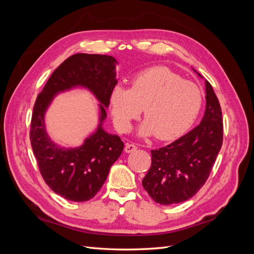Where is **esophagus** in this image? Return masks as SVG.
<instances>
[{"mask_svg": "<svg viewBox=\"0 0 254 254\" xmlns=\"http://www.w3.org/2000/svg\"><path fill=\"white\" fill-rule=\"evenodd\" d=\"M136 146L134 145V144H130V143H127L126 144V146H125V152H127V153H130V152H133V151H135L136 150Z\"/></svg>", "mask_w": 254, "mask_h": 254, "instance_id": "obj_1", "label": "esophagus"}]
</instances>
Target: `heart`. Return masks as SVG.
<instances>
[{
    "label": "heart",
    "mask_w": 254,
    "mask_h": 254,
    "mask_svg": "<svg viewBox=\"0 0 254 254\" xmlns=\"http://www.w3.org/2000/svg\"><path fill=\"white\" fill-rule=\"evenodd\" d=\"M110 106L119 131L127 132L144 108L146 120L137 133H155L158 140H172L196 120L202 106V92L168 67L152 66L134 76L131 88L115 86L110 93Z\"/></svg>",
    "instance_id": "1"
}]
</instances>
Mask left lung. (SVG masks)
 I'll use <instances>...</instances> for the list:
<instances>
[{
  "instance_id": "obj_1",
  "label": "left lung",
  "mask_w": 254,
  "mask_h": 254,
  "mask_svg": "<svg viewBox=\"0 0 254 254\" xmlns=\"http://www.w3.org/2000/svg\"><path fill=\"white\" fill-rule=\"evenodd\" d=\"M205 94L200 124L165 147L151 150V166L142 186L160 204L180 203L193 197L209 178L221 148V108L207 80Z\"/></svg>"
}]
</instances>
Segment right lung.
<instances>
[{"instance_id": "1", "label": "right lung", "mask_w": 254, "mask_h": 254, "mask_svg": "<svg viewBox=\"0 0 254 254\" xmlns=\"http://www.w3.org/2000/svg\"><path fill=\"white\" fill-rule=\"evenodd\" d=\"M117 64V59L108 55L75 54L53 72L37 96L30 123V144L45 183L67 200L82 202L93 198L124 149L121 137L103 128L110 93L118 83ZM76 86L88 88L100 102V124L79 148L64 149L50 140L44 117L54 97Z\"/></svg>"}]
</instances>
